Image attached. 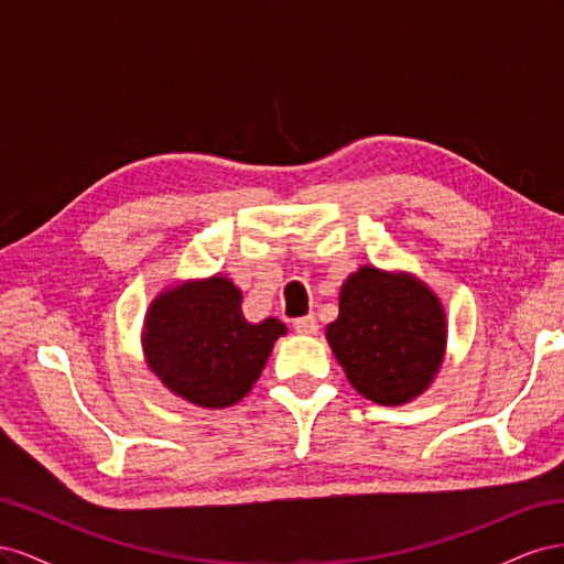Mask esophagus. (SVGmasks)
Listing matches in <instances>:
<instances>
[{
    "mask_svg": "<svg viewBox=\"0 0 564 564\" xmlns=\"http://www.w3.org/2000/svg\"><path fill=\"white\" fill-rule=\"evenodd\" d=\"M294 329H296L299 334H305V336H313V334H317V329H319V324H317L315 315H305V317H299V319H294Z\"/></svg>",
    "mask_w": 564,
    "mask_h": 564,
    "instance_id": "34e87169",
    "label": "esophagus"
}]
</instances>
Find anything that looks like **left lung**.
I'll return each mask as SVG.
<instances>
[{
  "label": "left lung",
  "instance_id": "8db88e82",
  "mask_svg": "<svg viewBox=\"0 0 564 564\" xmlns=\"http://www.w3.org/2000/svg\"><path fill=\"white\" fill-rule=\"evenodd\" d=\"M327 340L360 395L398 406L419 398L445 360V311L406 272L362 265L340 286Z\"/></svg>",
  "mask_w": 564,
  "mask_h": 564
}]
</instances>
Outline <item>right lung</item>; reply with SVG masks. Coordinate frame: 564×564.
I'll return each instance as SVG.
<instances>
[{"label": "right lung", "mask_w": 564, "mask_h": 564, "mask_svg": "<svg viewBox=\"0 0 564 564\" xmlns=\"http://www.w3.org/2000/svg\"><path fill=\"white\" fill-rule=\"evenodd\" d=\"M286 327L242 315V292L228 278L183 282L150 303L143 324L148 367L174 395L207 409L240 402Z\"/></svg>", "instance_id": "add662e5"}]
</instances>
